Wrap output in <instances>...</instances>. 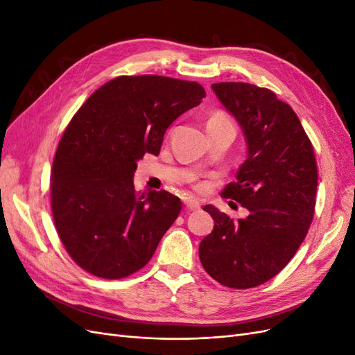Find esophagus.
<instances>
[{"mask_svg": "<svg viewBox=\"0 0 355 355\" xmlns=\"http://www.w3.org/2000/svg\"><path fill=\"white\" fill-rule=\"evenodd\" d=\"M185 209H187V211H196L200 209V202L197 200L189 198L185 201Z\"/></svg>", "mask_w": 355, "mask_h": 355, "instance_id": "1", "label": "esophagus"}]
</instances>
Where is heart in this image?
<instances>
[{
    "instance_id": "b5f03b06",
    "label": "heart",
    "mask_w": 355,
    "mask_h": 355,
    "mask_svg": "<svg viewBox=\"0 0 355 355\" xmlns=\"http://www.w3.org/2000/svg\"><path fill=\"white\" fill-rule=\"evenodd\" d=\"M209 124H227V125H232L234 127V124H232V121L230 120V118L225 115V114H222V112H216L214 115H211V118L209 120ZM197 188L201 191V189L206 188V185L198 184Z\"/></svg>"
}]
</instances>
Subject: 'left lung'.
<instances>
[{"mask_svg": "<svg viewBox=\"0 0 355 355\" xmlns=\"http://www.w3.org/2000/svg\"><path fill=\"white\" fill-rule=\"evenodd\" d=\"M211 89L237 118L249 148L237 180L222 197L231 207L237 200L249 216L234 220L204 206L214 228L198 254L218 283L252 288L280 272L305 240L314 218L317 161L297 115L274 92L249 83H216Z\"/></svg>", "mask_w": 355, "mask_h": 355, "instance_id": "left-lung-1", "label": "left lung"}]
</instances>
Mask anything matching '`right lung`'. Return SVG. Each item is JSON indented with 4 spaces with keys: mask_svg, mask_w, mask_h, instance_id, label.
Here are the masks:
<instances>
[{
    "mask_svg": "<svg viewBox=\"0 0 355 355\" xmlns=\"http://www.w3.org/2000/svg\"><path fill=\"white\" fill-rule=\"evenodd\" d=\"M206 98L202 85L161 75H121L72 116L53 159L51 213L84 271L105 280L137 272L182 210L170 192L136 194L133 175L158 155L167 127Z\"/></svg>",
    "mask_w": 355,
    "mask_h": 355,
    "instance_id": "obj_1",
    "label": "right lung"
}]
</instances>
